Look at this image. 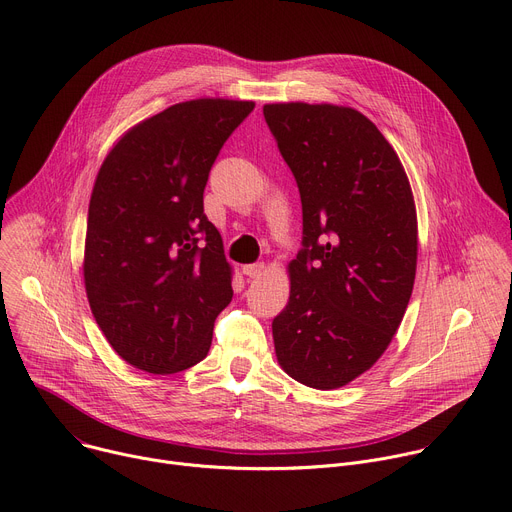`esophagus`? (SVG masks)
<instances>
[{
    "mask_svg": "<svg viewBox=\"0 0 512 512\" xmlns=\"http://www.w3.org/2000/svg\"><path fill=\"white\" fill-rule=\"evenodd\" d=\"M243 273L247 277H251V279H259V277H263L267 273V265L265 263H251V265L243 267Z\"/></svg>",
    "mask_w": 512,
    "mask_h": 512,
    "instance_id": "esophagus-1",
    "label": "esophagus"
}]
</instances>
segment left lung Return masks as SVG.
<instances>
[{"label": "left lung", "instance_id": "8db88e82", "mask_svg": "<svg viewBox=\"0 0 512 512\" xmlns=\"http://www.w3.org/2000/svg\"><path fill=\"white\" fill-rule=\"evenodd\" d=\"M265 121L294 172L304 249L289 261V300L273 320L279 367L330 391L383 356L411 298L417 212L393 145L360 111L269 103Z\"/></svg>", "mask_w": 512, "mask_h": 512}]
</instances>
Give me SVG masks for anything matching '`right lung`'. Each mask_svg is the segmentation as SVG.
<instances>
[{
	"mask_svg": "<svg viewBox=\"0 0 512 512\" xmlns=\"http://www.w3.org/2000/svg\"><path fill=\"white\" fill-rule=\"evenodd\" d=\"M253 107L176 103L127 129L101 164L87 218L85 289L107 342L139 371L194 367L233 300V267L202 194L223 143Z\"/></svg>",
	"mask_w": 512,
	"mask_h": 512,
	"instance_id": "obj_1",
	"label": "right lung"
}]
</instances>
